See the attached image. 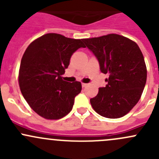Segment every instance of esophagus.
I'll return each mask as SVG.
<instances>
[{
  "mask_svg": "<svg viewBox=\"0 0 159 159\" xmlns=\"http://www.w3.org/2000/svg\"><path fill=\"white\" fill-rule=\"evenodd\" d=\"M87 85H88V84H85V83H82V84H81V86H82V88H85Z\"/></svg>",
  "mask_w": 159,
  "mask_h": 159,
  "instance_id": "34e87169",
  "label": "esophagus"
}]
</instances>
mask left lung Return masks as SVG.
<instances>
[{
  "label": "left lung",
  "mask_w": 159,
  "mask_h": 159,
  "mask_svg": "<svg viewBox=\"0 0 159 159\" xmlns=\"http://www.w3.org/2000/svg\"><path fill=\"white\" fill-rule=\"evenodd\" d=\"M83 41L97 58L101 72L109 74L106 86L90 99L91 106L105 118L123 117L138 103L146 83L142 51L135 42L115 34Z\"/></svg>",
  "instance_id": "8db88e82"
}]
</instances>
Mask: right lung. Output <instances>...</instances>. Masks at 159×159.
<instances>
[{
  "label": "right lung",
  "instance_id": "1",
  "mask_svg": "<svg viewBox=\"0 0 159 159\" xmlns=\"http://www.w3.org/2000/svg\"><path fill=\"white\" fill-rule=\"evenodd\" d=\"M80 48H85L83 39L49 33L30 43L24 53L19 85L26 102L40 116L59 119L71 111L81 84L64 81L61 75Z\"/></svg>",
  "mask_w": 159,
  "mask_h": 159
}]
</instances>
